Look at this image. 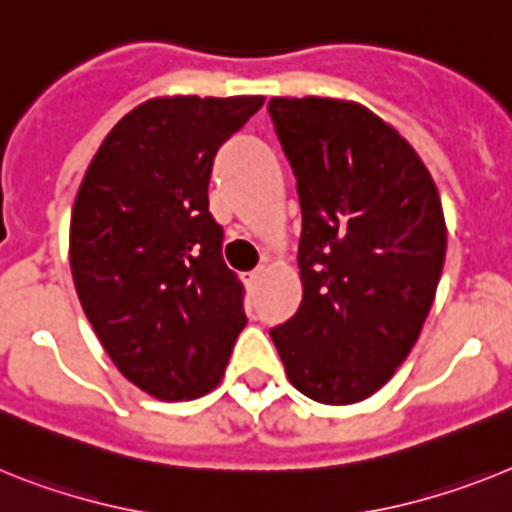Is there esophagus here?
I'll return each mask as SVG.
<instances>
[{"mask_svg": "<svg viewBox=\"0 0 512 512\" xmlns=\"http://www.w3.org/2000/svg\"><path fill=\"white\" fill-rule=\"evenodd\" d=\"M263 276H265V268H257V270H252V273H249L247 281L252 283V286H257V283L263 281Z\"/></svg>", "mask_w": 512, "mask_h": 512, "instance_id": "1", "label": "esophagus"}]
</instances>
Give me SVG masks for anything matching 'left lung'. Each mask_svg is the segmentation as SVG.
Listing matches in <instances>:
<instances>
[{"label":"left lung","mask_w":512,"mask_h":512,"mask_svg":"<svg viewBox=\"0 0 512 512\" xmlns=\"http://www.w3.org/2000/svg\"><path fill=\"white\" fill-rule=\"evenodd\" d=\"M302 205L296 315L270 330L317 403H359L406 362L445 263L440 192L406 137L341 98H270Z\"/></svg>","instance_id":"1"}]
</instances>
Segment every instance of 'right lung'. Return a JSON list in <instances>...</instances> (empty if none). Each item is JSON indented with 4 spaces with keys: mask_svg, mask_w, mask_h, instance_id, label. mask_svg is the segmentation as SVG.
<instances>
[{
    "mask_svg": "<svg viewBox=\"0 0 512 512\" xmlns=\"http://www.w3.org/2000/svg\"><path fill=\"white\" fill-rule=\"evenodd\" d=\"M263 103L150 98L114 124L77 190L70 268L80 304L119 372L158 401L216 388L247 325L208 182L216 150Z\"/></svg>",
    "mask_w": 512,
    "mask_h": 512,
    "instance_id": "obj_1",
    "label": "right lung"
}]
</instances>
